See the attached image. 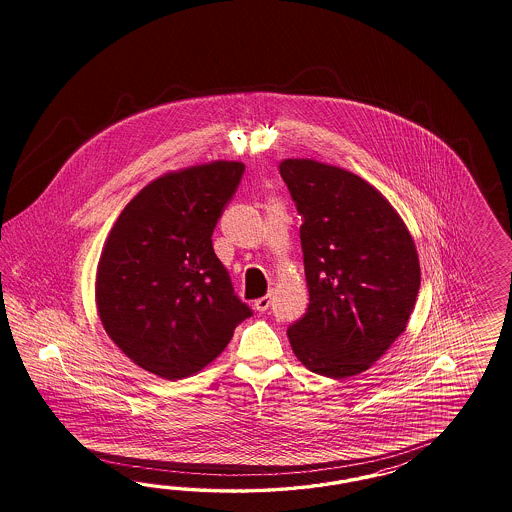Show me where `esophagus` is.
Segmentation results:
<instances>
[{"label":"esophagus","mask_w":512,"mask_h":512,"mask_svg":"<svg viewBox=\"0 0 512 512\" xmlns=\"http://www.w3.org/2000/svg\"><path fill=\"white\" fill-rule=\"evenodd\" d=\"M255 310L261 311V313H264V311L268 310L270 308V295L263 296V298H259V300H255Z\"/></svg>","instance_id":"esophagus-1"}]
</instances>
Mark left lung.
Listing matches in <instances>:
<instances>
[{
  "label": "left lung",
  "instance_id": "left-lung-1",
  "mask_svg": "<svg viewBox=\"0 0 512 512\" xmlns=\"http://www.w3.org/2000/svg\"><path fill=\"white\" fill-rule=\"evenodd\" d=\"M279 174L304 219L310 291L306 315L287 336L308 370L347 379L368 370L405 330L420 287L415 242L357 174L313 159H285Z\"/></svg>",
  "mask_w": 512,
  "mask_h": 512
}]
</instances>
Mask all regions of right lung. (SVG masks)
I'll return each instance as SVG.
<instances>
[{
	"label": "right lung",
	"instance_id": "1",
	"mask_svg": "<svg viewBox=\"0 0 512 512\" xmlns=\"http://www.w3.org/2000/svg\"><path fill=\"white\" fill-rule=\"evenodd\" d=\"M244 171L216 161L165 174L110 231L97 266V310L110 340L146 372L169 381L201 372L253 315L212 246Z\"/></svg>",
	"mask_w": 512,
	"mask_h": 512
}]
</instances>
